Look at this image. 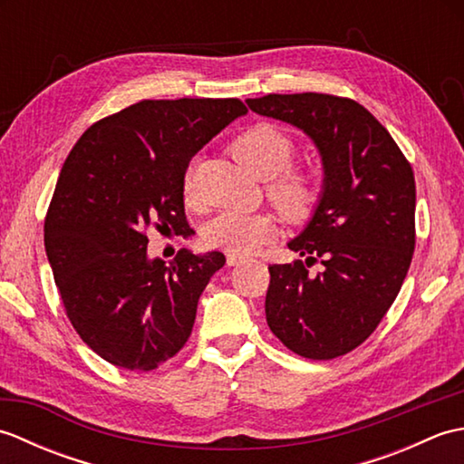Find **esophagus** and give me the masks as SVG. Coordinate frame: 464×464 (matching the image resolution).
<instances>
[{
  "label": "esophagus",
  "instance_id": "esophagus-1",
  "mask_svg": "<svg viewBox=\"0 0 464 464\" xmlns=\"http://www.w3.org/2000/svg\"><path fill=\"white\" fill-rule=\"evenodd\" d=\"M245 261H247V257H243V255H235V253L227 255V265H229V267H235V265H241Z\"/></svg>",
  "mask_w": 464,
  "mask_h": 464
}]
</instances>
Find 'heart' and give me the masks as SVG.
Listing matches in <instances>:
<instances>
[{"label":"heart","instance_id":"obj_1","mask_svg":"<svg viewBox=\"0 0 464 464\" xmlns=\"http://www.w3.org/2000/svg\"><path fill=\"white\" fill-rule=\"evenodd\" d=\"M231 151L241 165L261 179H267V197L291 223L309 221L323 199V181L311 169L291 167L295 145L287 133L271 123H255L235 137ZM195 193L191 169L183 177V195ZM277 225L269 213L223 211L205 225L203 239L213 249L247 255L269 243Z\"/></svg>","mask_w":464,"mask_h":464}]
</instances>
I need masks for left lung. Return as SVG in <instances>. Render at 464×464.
Wrapping results in <instances>:
<instances>
[{"mask_svg":"<svg viewBox=\"0 0 464 464\" xmlns=\"http://www.w3.org/2000/svg\"><path fill=\"white\" fill-rule=\"evenodd\" d=\"M251 111L299 127L323 161V199L289 241L299 253L271 265L267 324L304 359L357 349L397 299L415 251V175L391 133L364 107L327 93H271ZM319 258L324 271L306 269Z\"/></svg>","mask_w":464,"mask_h":464,"instance_id":"8db88e82","label":"left lung"}]
</instances>
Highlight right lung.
I'll return each instance as SVG.
<instances>
[{
	"label": "right lung",
	"instance_id": "obj_1",
	"mask_svg": "<svg viewBox=\"0 0 464 464\" xmlns=\"http://www.w3.org/2000/svg\"><path fill=\"white\" fill-rule=\"evenodd\" d=\"M247 113L243 102L143 100L87 130L59 173L44 241L73 329L102 359L153 371L187 343L225 255L147 257V231L181 235L191 157Z\"/></svg>",
	"mask_w": 464,
	"mask_h": 464
}]
</instances>
